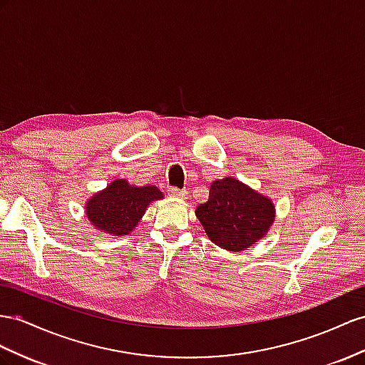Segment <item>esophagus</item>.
<instances>
[{
	"mask_svg": "<svg viewBox=\"0 0 365 365\" xmlns=\"http://www.w3.org/2000/svg\"><path fill=\"white\" fill-rule=\"evenodd\" d=\"M168 192H170V195H173V197H177V199H185L186 195H188V192H186L185 190H179V188H170L168 190Z\"/></svg>",
	"mask_w": 365,
	"mask_h": 365,
	"instance_id": "1",
	"label": "esophagus"
}]
</instances>
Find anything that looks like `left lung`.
Segmentation results:
<instances>
[{"instance_id": "1", "label": "left lung", "mask_w": 365, "mask_h": 365, "mask_svg": "<svg viewBox=\"0 0 365 365\" xmlns=\"http://www.w3.org/2000/svg\"><path fill=\"white\" fill-rule=\"evenodd\" d=\"M208 239L227 251H244L264 239L274 223L273 200L235 177L214 180L208 202L195 208Z\"/></svg>"}]
</instances>
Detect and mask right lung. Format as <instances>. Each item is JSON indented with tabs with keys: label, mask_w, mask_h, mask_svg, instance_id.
Here are the masks:
<instances>
[{
	"label": "right lung",
	"mask_w": 365,
	"mask_h": 365,
	"mask_svg": "<svg viewBox=\"0 0 365 365\" xmlns=\"http://www.w3.org/2000/svg\"><path fill=\"white\" fill-rule=\"evenodd\" d=\"M162 199L163 192L154 185L135 186L125 179H115L86 200L85 211L93 228L120 237L130 235L149 205Z\"/></svg>",
	"instance_id": "obj_1"
}]
</instances>
